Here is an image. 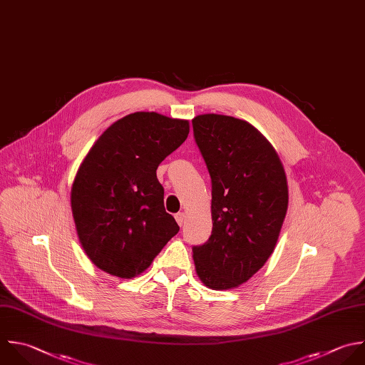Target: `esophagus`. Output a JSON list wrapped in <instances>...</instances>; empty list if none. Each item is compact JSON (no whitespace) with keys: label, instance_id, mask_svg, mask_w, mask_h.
<instances>
[{"label":"esophagus","instance_id":"obj_1","mask_svg":"<svg viewBox=\"0 0 365 365\" xmlns=\"http://www.w3.org/2000/svg\"><path fill=\"white\" fill-rule=\"evenodd\" d=\"M175 220H177L178 225H180V227H182V224H184V221H185V214H184V212H178V214H175Z\"/></svg>","mask_w":365,"mask_h":365}]
</instances>
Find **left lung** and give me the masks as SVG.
Returning <instances> with one entry per match:
<instances>
[{
	"label": "left lung",
	"mask_w": 365,
	"mask_h": 365,
	"mask_svg": "<svg viewBox=\"0 0 365 365\" xmlns=\"http://www.w3.org/2000/svg\"><path fill=\"white\" fill-rule=\"evenodd\" d=\"M192 128L212 185V231L192 247L195 271L208 288L230 289L272 254L288 208L287 175L274 147L250 123L202 114Z\"/></svg>",
	"instance_id": "1"
}]
</instances>
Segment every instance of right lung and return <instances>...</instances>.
<instances>
[{
	"label": "right lung",
	"mask_w": 365,
	"mask_h": 365,
	"mask_svg": "<svg viewBox=\"0 0 365 365\" xmlns=\"http://www.w3.org/2000/svg\"><path fill=\"white\" fill-rule=\"evenodd\" d=\"M188 133L187 120L140 111L110 125L86 155L71 210L80 242L100 269L133 278L180 231L164 208L157 168Z\"/></svg>",
	"instance_id": "1"
}]
</instances>
